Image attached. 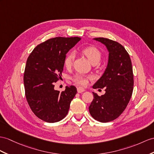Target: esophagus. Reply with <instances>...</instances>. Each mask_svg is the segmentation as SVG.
<instances>
[{
    "label": "esophagus",
    "mask_w": 154,
    "mask_h": 154,
    "mask_svg": "<svg viewBox=\"0 0 154 154\" xmlns=\"http://www.w3.org/2000/svg\"><path fill=\"white\" fill-rule=\"evenodd\" d=\"M77 91H78V93H81L82 92H84L85 91V89H84V88H82V87H78V88H77Z\"/></svg>",
    "instance_id": "esophagus-1"
}]
</instances>
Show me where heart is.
<instances>
[{
	"instance_id": "b5f03b06",
	"label": "heart",
	"mask_w": 154,
	"mask_h": 154,
	"mask_svg": "<svg viewBox=\"0 0 154 154\" xmlns=\"http://www.w3.org/2000/svg\"><path fill=\"white\" fill-rule=\"evenodd\" d=\"M82 52L84 55L86 56L89 61L93 64V63H98L101 58V52L98 48L93 46H89L84 48L82 50ZM74 54L73 52H70L66 55L64 61V65L66 68L69 69L72 66L73 61L74 59ZM92 77L89 76H85L84 74H77L72 77V80L78 84L82 85H85L88 83V80L91 79Z\"/></svg>"
}]
</instances>
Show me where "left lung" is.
Returning <instances> with one entry per match:
<instances>
[{
    "label": "left lung",
    "instance_id": "1",
    "mask_svg": "<svg viewBox=\"0 0 154 154\" xmlns=\"http://www.w3.org/2000/svg\"><path fill=\"white\" fill-rule=\"evenodd\" d=\"M94 40L105 45L109 52L107 67L103 76L93 85V89L104 88L105 93L99 96L93 92L89 106L92 117L100 122L114 120L125 110L133 93V67L129 54L122 44L106 38Z\"/></svg>",
    "mask_w": 154,
    "mask_h": 154
}]
</instances>
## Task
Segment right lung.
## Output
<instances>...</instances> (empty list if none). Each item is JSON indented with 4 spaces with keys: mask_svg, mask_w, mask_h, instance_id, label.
Here are the masks:
<instances>
[{
    "mask_svg": "<svg viewBox=\"0 0 154 154\" xmlns=\"http://www.w3.org/2000/svg\"><path fill=\"white\" fill-rule=\"evenodd\" d=\"M80 37H55L38 45L26 63L23 82L27 103L37 117L48 123L64 118L77 93L74 85L65 91L54 89L61 77L66 54L79 42Z\"/></svg>",
    "mask_w": 154,
    "mask_h": 154,
    "instance_id": "add662e5",
    "label": "right lung"
}]
</instances>
